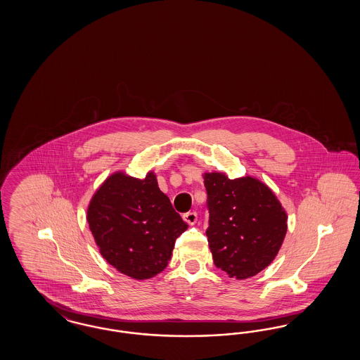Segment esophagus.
<instances>
[{
    "instance_id": "obj_1",
    "label": "esophagus",
    "mask_w": 360,
    "mask_h": 360,
    "mask_svg": "<svg viewBox=\"0 0 360 360\" xmlns=\"http://www.w3.org/2000/svg\"><path fill=\"white\" fill-rule=\"evenodd\" d=\"M184 220L188 224V225H194L197 223V213L195 212H188L184 214Z\"/></svg>"
}]
</instances>
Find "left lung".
Returning a JSON list of instances; mask_svg holds the SVG:
<instances>
[{"label": "left lung", "mask_w": 360, "mask_h": 360, "mask_svg": "<svg viewBox=\"0 0 360 360\" xmlns=\"http://www.w3.org/2000/svg\"><path fill=\"white\" fill-rule=\"evenodd\" d=\"M209 210L206 236L216 267L245 279L276 257L288 231V216L274 193L255 178L204 176Z\"/></svg>", "instance_id": "left-lung-1"}]
</instances>
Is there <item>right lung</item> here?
<instances>
[{
	"label": "right lung",
	"mask_w": 360,
	"mask_h": 360,
	"mask_svg": "<svg viewBox=\"0 0 360 360\" xmlns=\"http://www.w3.org/2000/svg\"><path fill=\"white\" fill-rule=\"evenodd\" d=\"M87 223L103 259L135 279L163 271L175 240L188 229L153 172L144 179L109 176L90 201Z\"/></svg>",
	"instance_id": "add662e5"
}]
</instances>
